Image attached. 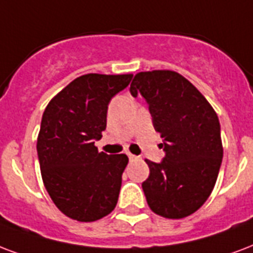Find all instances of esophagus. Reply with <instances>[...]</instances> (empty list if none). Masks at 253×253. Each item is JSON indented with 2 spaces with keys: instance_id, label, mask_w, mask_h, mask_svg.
<instances>
[{
  "instance_id": "34e87169",
  "label": "esophagus",
  "mask_w": 253,
  "mask_h": 253,
  "mask_svg": "<svg viewBox=\"0 0 253 253\" xmlns=\"http://www.w3.org/2000/svg\"><path fill=\"white\" fill-rule=\"evenodd\" d=\"M128 159H130V161H136L138 157H136V155H132V154H128Z\"/></svg>"
}]
</instances>
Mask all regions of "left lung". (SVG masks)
Instances as JSON below:
<instances>
[{
  "label": "left lung",
  "mask_w": 253,
  "mask_h": 253,
  "mask_svg": "<svg viewBox=\"0 0 253 253\" xmlns=\"http://www.w3.org/2000/svg\"><path fill=\"white\" fill-rule=\"evenodd\" d=\"M132 96H143L154 128L163 138L161 163L146 159L142 183L148 207L167 219L198 211L211 195L223 159L220 123L202 92L171 70L142 71L131 82Z\"/></svg>",
  "instance_id": "left-lung-1"
}]
</instances>
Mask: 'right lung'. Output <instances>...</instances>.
I'll return each instance as SVG.
<instances>
[{
	"instance_id": "right-lung-1",
	"label": "right lung",
	"mask_w": 253,
	"mask_h": 253,
	"mask_svg": "<svg viewBox=\"0 0 253 253\" xmlns=\"http://www.w3.org/2000/svg\"><path fill=\"white\" fill-rule=\"evenodd\" d=\"M132 75L86 74L67 84L43 111L37 139L42 180L54 204L78 221L109 215L118 202L125 154L98 152L114 95Z\"/></svg>"
}]
</instances>
